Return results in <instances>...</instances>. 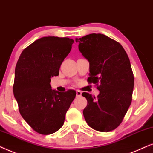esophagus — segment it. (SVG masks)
Wrapping results in <instances>:
<instances>
[{
	"instance_id": "esophagus-1",
	"label": "esophagus",
	"mask_w": 153,
	"mask_h": 153,
	"mask_svg": "<svg viewBox=\"0 0 153 153\" xmlns=\"http://www.w3.org/2000/svg\"><path fill=\"white\" fill-rule=\"evenodd\" d=\"M82 95V92L80 90H77L76 91V97H81Z\"/></svg>"
}]
</instances>
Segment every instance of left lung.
<instances>
[{"label": "left lung", "mask_w": 153, "mask_h": 153, "mask_svg": "<svg viewBox=\"0 0 153 153\" xmlns=\"http://www.w3.org/2000/svg\"><path fill=\"white\" fill-rule=\"evenodd\" d=\"M78 49L89 63V83H99L97 99L89 93L83 111L89 127L108 132L120 125L131 102L134 78L127 53L119 42L101 33L80 38Z\"/></svg>", "instance_id": "1"}]
</instances>
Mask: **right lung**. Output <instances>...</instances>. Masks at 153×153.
<instances>
[{
    "instance_id": "1",
    "label": "right lung",
    "mask_w": 153,
    "mask_h": 153,
    "mask_svg": "<svg viewBox=\"0 0 153 153\" xmlns=\"http://www.w3.org/2000/svg\"><path fill=\"white\" fill-rule=\"evenodd\" d=\"M73 42L68 38L42 37L22 51L16 65L14 97L22 117L39 134L48 135L62 127L76 95L74 90L58 91L50 85Z\"/></svg>"
}]
</instances>
